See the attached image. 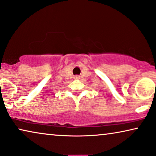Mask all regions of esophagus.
<instances>
[{
    "label": "esophagus",
    "instance_id": "esophagus-1",
    "mask_svg": "<svg viewBox=\"0 0 156 156\" xmlns=\"http://www.w3.org/2000/svg\"><path fill=\"white\" fill-rule=\"evenodd\" d=\"M80 78V76H76L74 77L75 79H78V78Z\"/></svg>",
    "mask_w": 156,
    "mask_h": 156
}]
</instances>
